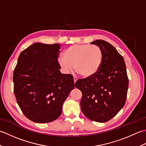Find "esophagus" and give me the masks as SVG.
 <instances>
[{
  "label": "esophagus",
  "mask_w": 146,
  "mask_h": 146,
  "mask_svg": "<svg viewBox=\"0 0 146 146\" xmlns=\"http://www.w3.org/2000/svg\"><path fill=\"white\" fill-rule=\"evenodd\" d=\"M73 80H74V83H75L77 81V80H78V78H77L76 76H74V77H73Z\"/></svg>",
  "instance_id": "34e87169"
}]
</instances>
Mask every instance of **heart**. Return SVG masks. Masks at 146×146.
Segmentation results:
<instances>
[{
    "label": "heart",
    "mask_w": 146,
    "mask_h": 146,
    "mask_svg": "<svg viewBox=\"0 0 146 146\" xmlns=\"http://www.w3.org/2000/svg\"><path fill=\"white\" fill-rule=\"evenodd\" d=\"M103 61V52L97 45L73 44L64 51L63 57L58 58L63 70L68 73L74 65L75 70L85 78L94 76Z\"/></svg>",
    "instance_id": "1"
}]
</instances>
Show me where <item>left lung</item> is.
Here are the masks:
<instances>
[{"instance_id":"left-lung-1","label":"left lung","mask_w":146,"mask_h":146,"mask_svg":"<svg viewBox=\"0 0 146 146\" xmlns=\"http://www.w3.org/2000/svg\"><path fill=\"white\" fill-rule=\"evenodd\" d=\"M91 44L99 46L103 52L101 67L94 76L77 80L75 86L82 92L83 113L92 120L105 122L124 106L129 79L124 60L115 48L102 39Z\"/></svg>"}]
</instances>
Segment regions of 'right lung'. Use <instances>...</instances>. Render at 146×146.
Listing matches in <instances>:
<instances>
[{
  "instance_id": "add662e5",
  "label": "right lung",
  "mask_w": 146,
  "mask_h": 146,
  "mask_svg": "<svg viewBox=\"0 0 146 146\" xmlns=\"http://www.w3.org/2000/svg\"><path fill=\"white\" fill-rule=\"evenodd\" d=\"M60 49L58 43H34L21 52L14 71L17 104L24 115L36 123L57 119L64 102L75 88L73 76L60 70Z\"/></svg>"
}]
</instances>
